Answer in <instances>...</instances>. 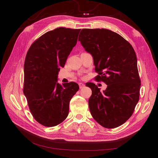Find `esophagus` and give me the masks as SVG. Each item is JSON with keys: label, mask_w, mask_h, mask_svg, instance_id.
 <instances>
[{"label": "esophagus", "mask_w": 158, "mask_h": 158, "mask_svg": "<svg viewBox=\"0 0 158 158\" xmlns=\"http://www.w3.org/2000/svg\"><path fill=\"white\" fill-rule=\"evenodd\" d=\"M79 88L81 89V88H84L85 85L83 84V83H79Z\"/></svg>", "instance_id": "34e87169"}]
</instances>
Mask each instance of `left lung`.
Wrapping results in <instances>:
<instances>
[{
    "mask_svg": "<svg viewBox=\"0 0 158 158\" xmlns=\"http://www.w3.org/2000/svg\"><path fill=\"white\" fill-rule=\"evenodd\" d=\"M79 41L91 53L97 81L107 85L101 92L89 82L92 96L88 100L91 115L100 125L115 128L132 116L140 96L136 53L132 46L116 32L107 29H82Z\"/></svg>",
    "mask_w": 158,
    "mask_h": 158,
    "instance_id": "1",
    "label": "left lung"
}]
</instances>
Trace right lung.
Returning a JSON list of instances; mask_svg holds the SVG:
<instances>
[{"instance_id":"obj_1","label":"right lung","mask_w":158,"mask_h":158,"mask_svg":"<svg viewBox=\"0 0 158 158\" xmlns=\"http://www.w3.org/2000/svg\"><path fill=\"white\" fill-rule=\"evenodd\" d=\"M80 31L61 27L49 31L32 43L26 54L23 92L33 117L44 126H56L66 118L70 100L79 89L75 82L62 85L57 80Z\"/></svg>"}]
</instances>
